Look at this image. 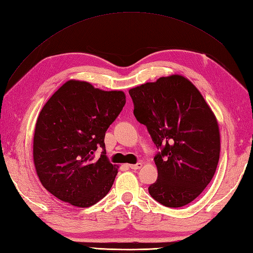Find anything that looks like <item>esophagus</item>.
<instances>
[{"label": "esophagus", "mask_w": 253, "mask_h": 253, "mask_svg": "<svg viewBox=\"0 0 253 253\" xmlns=\"http://www.w3.org/2000/svg\"><path fill=\"white\" fill-rule=\"evenodd\" d=\"M128 166H129V168L131 169H140L141 168V166H142V163H137V164H129V165H128Z\"/></svg>", "instance_id": "esophagus-1"}]
</instances>
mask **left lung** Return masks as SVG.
Masks as SVG:
<instances>
[{"mask_svg": "<svg viewBox=\"0 0 253 253\" xmlns=\"http://www.w3.org/2000/svg\"><path fill=\"white\" fill-rule=\"evenodd\" d=\"M133 115L158 149V180L151 197L169 208H180L200 196L212 180L219 160L215 115L195 85L180 75L161 77L129 90Z\"/></svg>", "mask_w": 253, "mask_h": 253, "instance_id": "8db88e82", "label": "left lung"}]
</instances>
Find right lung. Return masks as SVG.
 <instances>
[{
	"label": "right lung",
	"instance_id": "right-lung-1",
	"mask_svg": "<svg viewBox=\"0 0 253 253\" xmlns=\"http://www.w3.org/2000/svg\"><path fill=\"white\" fill-rule=\"evenodd\" d=\"M126 103L123 91H103L68 80L46 102L37 120L34 162L42 186L74 207L104 198L117 175L106 157L107 128ZM102 147L100 158H94Z\"/></svg>",
	"mask_w": 253,
	"mask_h": 253
}]
</instances>
